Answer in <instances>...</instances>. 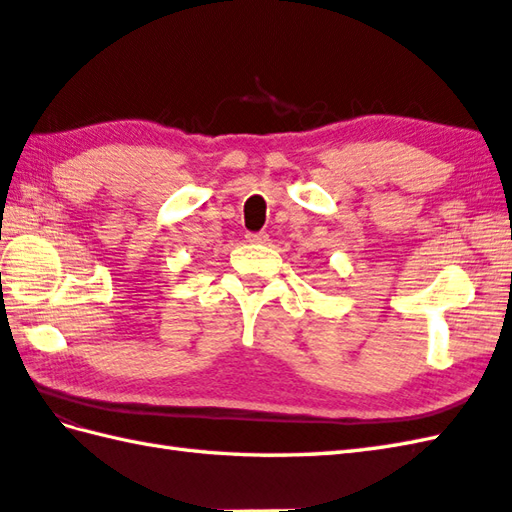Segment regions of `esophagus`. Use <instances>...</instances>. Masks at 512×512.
<instances>
[{"instance_id":"1","label":"esophagus","mask_w":512,"mask_h":512,"mask_svg":"<svg viewBox=\"0 0 512 512\" xmlns=\"http://www.w3.org/2000/svg\"><path fill=\"white\" fill-rule=\"evenodd\" d=\"M246 239L250 244H266L268 242V235L266 233H248Z\"/></svg>"}]
</instances>
